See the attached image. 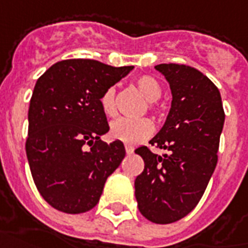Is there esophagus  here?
I'll list each match as a JSON object with an SVG mask.
<instances>
[{
    "label": "esophagus",
    "instance_id": "34e87169",
    "mask_svg": "<svg viewBox=\"0 0 248 248\" xmlns=\"http://www.w3.org/2000/svg\"><path fill=\"white\" fill-rule=\"evenodd\" d=\"M124 148H126V154H129V155H131V154L134 152V148L130 147V146H126Z\"/></svg>",
    "mask_w": 248,
    "mask_h": 248
}]
</instances>
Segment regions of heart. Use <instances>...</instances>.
<instances>
[{"label":"heart","instance_id":"1","mask_svg":"<svg viewBox=\"0 0 248 248\" xmlns=\"http://www.w3.org/2000/svg\"><path fill=\"white\" fill-rule=\"evenodd\" d=\"M135 84L139 88V91L142 92L143 96L146 97V100L150 102H155L161 97V92H163L161 85L155 78L143 75L135 80ZM115 94H117L115 87L108 88L102 93L100 102L105 114L113 115L115 113ZM152 131H154V124H151V121L146 118H119L110 124V137L127 146H135L143 142L151 135Z\"/></svg>","mask_w":248,"mask_h":248}]
</instances>
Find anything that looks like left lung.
<instances>
[{"mask_svg": "<svg viewBox=\"0 0 248 248\" xmlns=\"http://www.w3.org/2000/svg\"><path fill=\"white\" fill-rule=\"evenodd\" d=\"M155 69L170 84L172 102L150 143L170 154L137 148L144 170L134 185L143 217L164 225L184 218L202 197L217 166L225 111L218 88L196 68L157 64Z\"/></svg>", "mask_w": 248, "mask_h": 248, "instance_id": "obj_1", "label": "left lung"}]
</instances>
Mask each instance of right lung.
<instances>
[{"label":"right lung","instance_id":"1","mask_svg":"<svg viewBox=\"0 0 248 248\" xmlns=\"http://www.w3.org/2000/svg\"><path fill=\"white\" fill-rule=\"evenodd\" d=\"M133 68L69 59L38 78L29 108L26 154L36 188L52 208L68 214L94 208L106 179L124 160V143L100 139L109 131L100 100Z\"/></svg>","mask_w":248,"mask_h":248}]
</instances>
